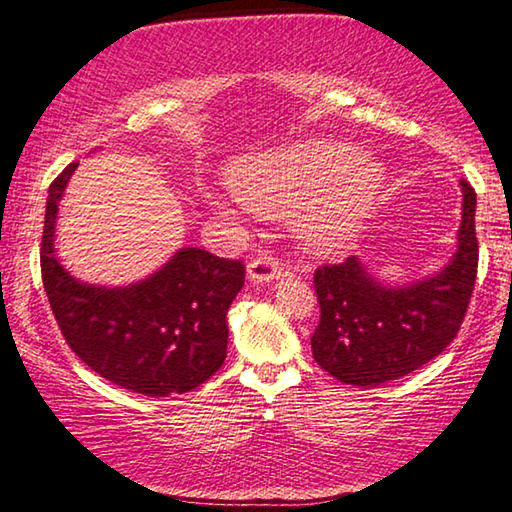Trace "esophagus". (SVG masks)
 I'll use <instances>...</instances> for the list:
<instances>
[{"label": "esophagus", "mask_w": 512, "mask_h": 512, "mask_svg": "<svg viewBox=\"0 0 512 512\" xmlns=\"http://www.w3.org/2000/svg\"><path fill=\"white\" fill-rule=\"evenodd\" d=\"M246 273H248V280H250V282L266 284V282L277 280V277L282 275V266L277 264V259L264 255V257L250 259Z\"/></svg>", "instance_id": "obj_1"}]
</instances>
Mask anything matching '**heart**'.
I'll return each instance as SVG.
<instances>
[{
  "label": "heart",
  "instance_id": "1",
  "mask_svg": "<svg viewBox=\"0 0 512 512\" xmlns=\"http://www.w3.org/2000/svg\"><path fill=\"white\" fill-rule=\"evenodd\" d=\"M237 201L262 216L289 214L293 237L314 255L357 239L386 183V169L352 144L305 140L244 155L228 167Z\"/></svg>",
  "mask_w": 512,
  "mask_h": 512
}]
</instances>
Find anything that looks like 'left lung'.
I'll list each match as a JSON object with an SVG mask.
<instances>
[{
  "label": "left lung",
  "mask_w": 512,
  "mask_h": 512,
  "mask_svg": "<svg viewBox=\"0 0 512 512\" xmlns=\"http://www.w3.org/2000/svg\"><path fill=\"white\" fill-rule=\"evenodd\" d=\"M461 192L456 253L438 273L391 287L359 257L316 268L320 323L311 352L329 375L352 386H379L422 368L456 339L479 266L476 194L467 180Z\"/></svg>",
  "instance_id": "1"
}]
</instances>
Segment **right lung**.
I'll return each mask as SVG.
<instances>
[{
	"label": "right lung",
	"mask_w": 512,
	"mask_h": 512,
	"mask_svg": "<svg viewBox=\"0 0 512 512\" xmlns=\"http://www.w3.org/2000/svg\"><path fill=\"white\" fill-rule=\"evenodd\" d=\"M79 162L49 185L42 282L69 348L126 391L187 393L223 366L228 309L244 287V264L203 248H180L167 264L126 287L85 284L56 255L58 203Z\"/></svg>",
	"instance_id": "obj_1"
}]
</instances>
